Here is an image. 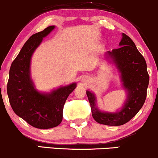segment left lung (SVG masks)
I'll use <instances>...</instances> for the list:
<instances>
[{
  "label": "left lung",
  "mask_w": 158,
  "mask_h": 158,
  "mask_svg": "<svg viewBox=\"0 0 158 158\" xmlns=\"http://www.w3.org/2000/svg\"><path fill=\"white\" fill-rule=\"evenodd\" d=\"M119 46L106 52L104 58L118 70L122 87L126 90V100L120 109L115 112L102 111L97 106L95 94L86 91L94 119L106 126H122L133 118L144 104L149 82L146 60L134 41L123 33Z\"/></svg>",
  "instance_id": "obj_1"
}]
</instances>
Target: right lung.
<instances>
[{"instance_id":"1","label":"right lung","mask_w":158,"mask_h":158,"mask_svg":"<svg viewBox=\"0 0 158 158\" xmlns=\"http://www.w3.org/2000/svg\"><path fill=\"white\" fill-rule=\"evenodd\" d=\"M55 27L50 26L30 36L11 64L7 84V94L14 112L30 126L40 129L60 124L65 101L77 87L73 82L50 92H41L36 89L32 79V54Z\"/></svg>"}]
</instances>
